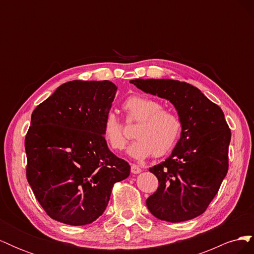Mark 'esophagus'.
Returning <instances> with one entry per match:
<instances>
[{
  "instance_id": "1",
  "label": "esophagus",
  "mask_w": 254,
  "mask_h": 254,
  "mask_svg": "<svg viewBox=\"0 0 254 254\" xmlns=\"http://www.w3.org/2000/svg\"><path fill=\"white\" fill-rule=\"evenodd\" d=\"M141 172H142V170L140 166H137L135 164H131V173L132 174H140Z\"/></svg>"
}]
</instances>
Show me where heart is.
Wrapping results in <instances>:
<instances>
[{
	"label": "heart",
	"instance_id": "obj_1",
	"mask_svg": "<svg viewBox=\"0 0 254 254\" xmlns=\"http://www.w3.org/2000/svg\"><path fill=\"white\" fill-rule=\"evenodd\" d=\"M162 107L157 99L143 94L131 95L123 102L126 121L137 122L133 130L135 140L128 147L129 156L145 159L153 153L162 157L173 149L180 136L182 123L178 114ZM103 137L115 151L122 150L127 143L123 124L112 111L105 115Z\"/></svg>",
	"mask_w": 254,
	"mask_h": 254
}]
</instances>
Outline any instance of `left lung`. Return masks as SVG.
<instances>
[{"label":"left lung","mask_w":254,"mask_h":254,"mask_svg":"<svg viewBox=\"0 0 254 254\" xmlns=\"http://www.w3.org/2000/svg\"><path fill=\"white\" fill-rule=\"evenodd\" d=\"M130 82L146 93L170 101L182 123L180 140L172 155L149 168L159 187L146 205L161 220L193 219L206 210L228 173L231 130L225 114L190 83L152 78Z\"/></svg>","instance_id":"obj_1"}]
</instances>
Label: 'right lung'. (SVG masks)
<instances>
[{
  "mask_svg": "<svg viewBox=\"0 0 254 254\" xmlns=\"http://www.w3.org/2000/svg\"><path fill=\"white\" fill-rule=\"evenodd\" d=\"M118 87L68 81L34 110L25 136L26 178L49 216L71 226L93 222L130 165L110 151L103 124Z\"/></svg>",
  "mask_w": 254,
  "mask_h": 254,
  "instance_id": "right-lung-1",
  "label": "right lung"
}]
</instances>
